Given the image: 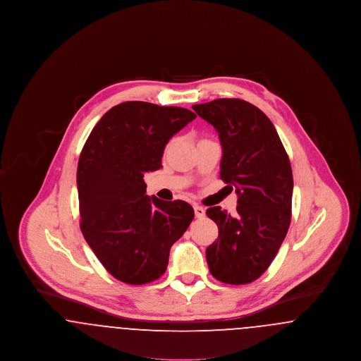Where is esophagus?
<instances>
[{
    "label": "esophagus",
    "mask_w": 361,
    "mask_h": 361,
    "mask_svg": "<svg viewBox=\"0 0 361 361\" xmlns=\"http://www.w3.org/2000/svg\"><path fill=\"white\" fill-rule=\"evenodd\" d=\"M193 209H195V216L196 218H199V219H202V218H204V215H206V209L203 208L202 206H193Z\"/></svg>",
    "instance_id": "esophagus-1"
}]
</instances>
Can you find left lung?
I'll return each instance as SVG.
<instances>
[{"label": "left lung", "instance_id": "left-lung-1", "mask_svg": "<svg viewBox=\"0 0 361 361\" xmlns=\"http://www.w3.org/2000/svg\"><path fill=\"white\" fill-rule=\"evenodd\" d=\"M218 131L221 178L238 195L237 214L209 207L219 235L207 247L211 275L226 284H247L274 261L291 224V164L268 116L240 99L192 105Z\"/></svg>", "mask_w": 361, "mask_h": 361}]
</instances>
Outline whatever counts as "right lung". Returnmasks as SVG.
Segmentation results:
<instances>
[{
	"instance_id": "obj_1",
	"label": "right lung",
	"mask_w": 361,
	"mask_h": 361,
	"mask_svg": "<svg viewBox=\"0 0 361 361\" xmlns=\"http://www.w3.org/2000/svg\"><path fill=\"white\" fill-rule=\"evenodd\" d=\"M196 115L180 106L126 102L92 130L80 155V227L104 268L140 286L165 274L173 243L195 212L187 202L146 195L145 173L161 165L169 139Z\"/></svg>"
}]
</instances>
